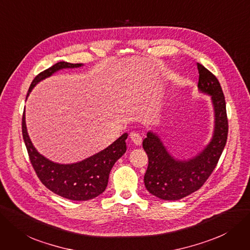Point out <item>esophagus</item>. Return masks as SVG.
<instances>
[{"instance_id": "1", "label": "esophagus", "mask_w": 250, "mask_h": 250, "mask_svg": "<svg viewBox=\"0 0 250 250\" xmlns=\"http://www.w3.org/2000/svg\"><path fill=\"white\" fill-rule=\"evenodd\" d=\"M130 139L132 141V143L136 146H141L142 145V142H143V138L142 136L139 135V133H136V132H131L130 133Z\"/></svg>"}]
</instances>
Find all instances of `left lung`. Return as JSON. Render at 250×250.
<instances>
[{
	"mask_svg": "<svg viewBox=\"0 0 250 250\" xmlns=\"http://www.w3.org/2000/svg\"><path fill=\"white\" fill-rule=\"evenodd\" d=\"M199 91L211 97L214 112L213 134L202 151L188 160L174 158L156 133L148 131L143 142L148 165L144 181L152 195L167 201L185 198L200 188L210 176L221 157L228 137L225 96L216 77L197 63Z\"/></svg>",
	"mask_w": 250,
	"mask_h": 250,
	"instance_id": "1",
	"label": "left lung"
}]
</instances>
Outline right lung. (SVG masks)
Masks as SVG:
<instances>
[{"instance_id":"right-lung-1","label":"right lung","mask_w":250,"mask_h":250,"mask_svg":"<svg viewBox=\"0 0 250 250\" xmlns=\"http://www.w3.org/2000/svg\"><path fill=\"white\" fill-rule=\"evenodd\" d=\"M82 63H68L59 62L40 73L29 86L26 98L33 88L42 80L52 76L63 68L81 67ZM22 136L29 160L42 184L56 195L74 201H87L104 192L108 175L117 160L126 152L127 133L103 151L72 164H59L50 161L40 154L28 136L25 124V112L22 116Z\"/></svg>"}]
</instances>
